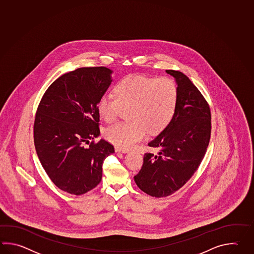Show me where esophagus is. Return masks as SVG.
I'll return each instance as SVG.
<instances>
[{"label": "esophagus", "mask_w": 254, "mask_h": 254, "mask_svg": "<svg viewBox=\"0 0 254 254\" xmlns=\"http://www.w3.org/2000/svg\"><path fill=\"white\" fill-rule=\"evenodd\" d=\"M115 151L116 152H118V153H128V150H127V149H122V148H120L119 146H116L115 147Z\"/></svg>", "instance_id": "esophagus-1"}]
</instances>
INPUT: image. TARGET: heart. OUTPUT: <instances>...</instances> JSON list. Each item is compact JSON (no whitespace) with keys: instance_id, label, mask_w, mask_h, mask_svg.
I'll return each instance as SVG.
<instances>
[{"instance_id":"1","label":"heart","mask_w":254,"mask_h":254,"mask_svg":"<svg viewBox=\"0 0 254 254\" xmlns=\"http://www.w3.org/2000/svg\"><path fill=\"white\" fill-rule=\"evenodd\" d=\"M115 96L105 94L99 100L98 111L106 122L128 109L131 122H117L105 130L107 139L122 148H129L145 137L146 132H160L171 122L178 101V88L171 78L130 75L119 81Z\"/></svg>"}]
</instances>
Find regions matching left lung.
Segmentation results:
<instances>
[{
  "label": "left lung",
  "mask_w": 254,
  "mask_h": 254,
  "mask_svg": "<svg viewBox=\"0 0 254 254\" xmlns=\"http://www.w3.org/2000/svg\"><path fill=\"white\" fill-rule=\"evenodd\" d=\"M176 78L178 101L171 122L148 143L157 153H146L136 186L153 197H166L179 190L196 172L211 136L207 101L184 73L168 69Z\"/></svg>",
  "instance_id": "left-lung-1"
}]
</instances>
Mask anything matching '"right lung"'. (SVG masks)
Segmentation results:
<instances>
[{"label": "right lung", "mask_w": 254, "mask_h": 254, "mask_svg": "<svg viewBox=\"0 0 254 254\" xmlns=\"http://www.w3.org/2000/svg\"><path fill=\"white\" fill-rule=\"evenodd\" d=\"M111 74L106 67L66 73L48 88L37 109V155L54 185L70 194L97 187L104 160L115 152L108 141H93L100 134L98 103L112 82Z\"/></svg>", "instance_id": "add662e5"}]
</instances>
